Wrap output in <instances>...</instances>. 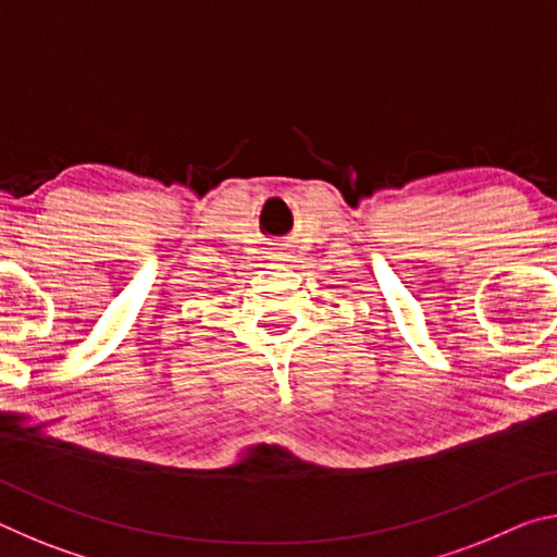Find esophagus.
<instances>
[{"instance_id":"34e87169","label":"esophagus","mask_w":557,"mask_h":557,"mask_svg":"<svg viewBox=\"0 0 557 557\" xmlns=\"http://www.w3.org/2000/svg\"><path fill=\"white\" fill-rule=\"evenodd\" d=\"M282 250H285V248H275V252H272V258H275V260H282V258H285L287 252H282Z\"/></svg>"}]
</instances>
